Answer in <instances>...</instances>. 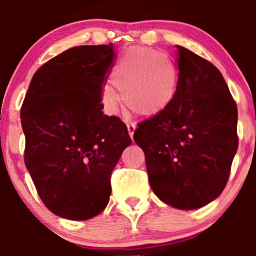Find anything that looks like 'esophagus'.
Listing matches in <instances>:
<instances>
[{
    "label": "esophagus",
    "mask_w": 256,
    "mask_h": 256,
    "mask_svg": "<svg viewBox=\"0 0 256 256\" xmlns=\"http://www.w3.org/2000/svg\"><path fill=\"white\" fill-rule=\"evenodd\" d=\"M135 130H136V125H134V124H128V131L131 138H134V132H135Z\"/></svg>",
    "instance_id": "1"
}]
</instances>
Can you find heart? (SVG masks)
<instances>
[{"label":"heart","instance_id":"heart-1","mask_svg":"<svg viewBox=\"0 0 256 256\" xmlns=\"http://www.w3.org/2000/svg\"><path fill=\"white\" fill-rule=\"evenodd\" d=\"M112 76L126 106L138 115L162 112L177 94L176 66L166 54L154 49L130 48L116 62ZM102 99L109 109L118 106V92L112 85L102 88Z\"/></svg>","mask_w":256,"mask_h":256}]
</instances>
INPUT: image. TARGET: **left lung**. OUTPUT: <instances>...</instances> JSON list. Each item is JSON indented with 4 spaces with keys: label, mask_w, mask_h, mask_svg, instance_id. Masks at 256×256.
<instances>
[{
    "label": "left lung",
    "mask_w": 256,
    "mask_h": 256,
    "mask_svg": "<svg viewBox=\"0 0 256 256\" xmlns=\"http://www.w3.org/2000/svg\"><path fill=\"white\" fill-rule=\"evenodd\" d=\"M178 88L164 112L138 125L150 186L174 208L190 210L220 196L238 150V109L220 72L177 46Z\"/></svg>",
    "instance_id": "8db88e82"
}]
</instances>
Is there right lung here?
Here are the masks:
<instances>
[{"mask_svg":"<svg viewBox=\"0 0 256 256\" xmlns=\"http://www.w3.org/2000/svg\"><path fill=\"white\" fill-rule=\"evenodd\" d=\"M112 58V44L63 52L36 72L20 109L26 167L60 218L86 220L106 208L112 172L131 144L125 124L102 112Z\"/></svg>","mask_w":256,"mask_h":256,"instance_id":"obj_1","label":"right lung"}]
</instances>
